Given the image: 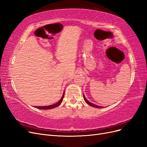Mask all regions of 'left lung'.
Listing matches in <instances>:
<instances>
[{
    "mask_svg": "<svg viewBox=\"0 0 147 147\" xmlns=\"http://www.w3.org/2000/svg\"><path fill=\"white\" fill-rule=\"evenodd\" d=\"M84 100H85V101H86L88 105H90V106H92V107H96V108H101V107H102V106H97V105H94V104H92V102H89L87 99H86V98L85 97V96H84Z\"/></svg>",
    "mask_w": 147,
    "mask_h": 147,
    "instance_id": "left-lung-1",
    "label": "left lung"
}]
</instances>
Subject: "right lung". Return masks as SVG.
Returning a JSON list of instances; mask_svg holds the SVG:
<instances>
[{"mask_svg":"<svg viewBox=\"0 0 147 147\" xmlns=\"http://www.w3.org/2000/svg\"><path fill=\"white\" fill-rule=\"evenodd\" d=\"M64 94H65V92H63V96H62V97H61V98L60 99V100L59 102H57V103L54 104V105H51V106H35V108H37V109H43V110L51 109L55 108V107H56L59 106L60 105V104L61 103V102H62L63 97H64Z\"/></svg>","mask_w":147,"mask_h":147,"instance_id":"obj_1","label":"right lung"}]
</instances>
